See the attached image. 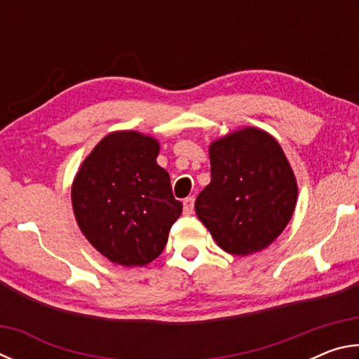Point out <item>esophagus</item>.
<instances>
[{
	"label": "esophagus",
	"mask_w": 359,
	"mask_h": 359,
	"mask_svg": "<svg viewBox=\"0 0 359 359\" xmlns=\"http://www.w3.org/2000/svg\"><path fill=\"white\" fill-rule=\"evenodd\" d=\"M193 209H194V199L190 198H185L184 199V214L185 215H191L193 214Z\"/></svg>",
	"instance_id": "34e87169"
}]
</instances>
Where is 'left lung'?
<instances>
[{"label":"left lung","instance_id":"left-lung-1","mask_svg":"<svg viewBox=\"0 0 359 359\" xmlns=\"http://www.w3.org/2000/svg\"><path fill=\"white\" fill-rule=\"evenodd\" d=\"M210 184L194 210L217 245L247 257L269 247L296 208L297 182L287 155L269 133L244 126L209 145Z\"/></svg>","mask_w":359,"mask_h":359}]
</instances>
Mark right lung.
Listing matches in <instances>:
<instances>
[{"label":"right lung","mask_w":359,"mask_h":359,"mask_svg":"<svg viewBox=\"0 0 359 359\" xmlns=\"http://www.w3.org/2000/svg\"><path fill=\"white\" fill-rule=\"evenodd\" d=\"M160 142L139 131H112L95 145L72 180L79 229L111 263L136 267L160 257L182 203L156 163Z\"/></svg>","instance_id":"1"}]
</instances>
